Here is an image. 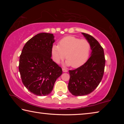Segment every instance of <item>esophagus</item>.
<instances>
[{
  "instance_id": "34e87169",
  "label": "esophagus",
  "mask_w": 124,
  "mask_h": 124,
  "mask_svg": "<svg viewBox=\"0 0 124 124\" xmlns=\"http://www.w3.org/2000/svg\"><path fill=\"white\" fill-rule=\"evenodd\" d=\"M62 71H63V72H68V70H66V69L62 68Z\"/></svg>"
}]
</instances>
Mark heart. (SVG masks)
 I'll return each mask as SVG.
<instances>
[{
	"mask_svg": "<svg viewBox=\"0 0 124 124\" xmlns=\"http://www.w3.org/2000/svg\"><path fill=\"white\" fill-rule=\"evenodd\" d=\"M90 49L91 45L86 39L67 36L61 40L59 45L52 46V54L54 60L57 63L64 59L66 54L67 61L64 63V66H72L73 68H78L87 60Z\"/></svg>",
	"mask_w": 124,
	"mask_h": 124,
	"instance_id": "obj_1",
	"label": "heart"
}]
</instances>
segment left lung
Masks as SVG:
<instances>
[{
  "mask_svg": "<svg viewBox=\"0 0 124 124\" xmlns=\"http://www.w3.org/2000/svg\"><path fill=\"white\" fill-rule=\"evenodd\" d=\"M82 34L90 43L92 51L84 64L74 70H69L68 90L77 96L88 95L98 86L103 76L106 62L103 49L97 40L88 34Z\"/></svg>",
  "mask_w": 124,
  "mask_h": 124,
  "instance_id": "8db88e82",
  "label": "left lung"
}]
</instances>
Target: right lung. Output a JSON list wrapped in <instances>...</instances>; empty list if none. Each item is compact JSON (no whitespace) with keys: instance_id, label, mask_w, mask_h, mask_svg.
Segmentation results:
<instances>
[{"instance_id":"right-lung-1","label":"right lung","mask_w":124,"mask_h":124,"mask_svg":"<svg viewBox=\"0 0 124 124\" xmlns=\"http://www.w3.org/2000/svg\"><path fill=\"white\" fill-rule=\"evenodd\" d=\"M53 34L41 33L27 42L20 56L19 72L23 85L35 95L46 96L62 74V68L51 59Z\"/></svg>"}]
</instances>
